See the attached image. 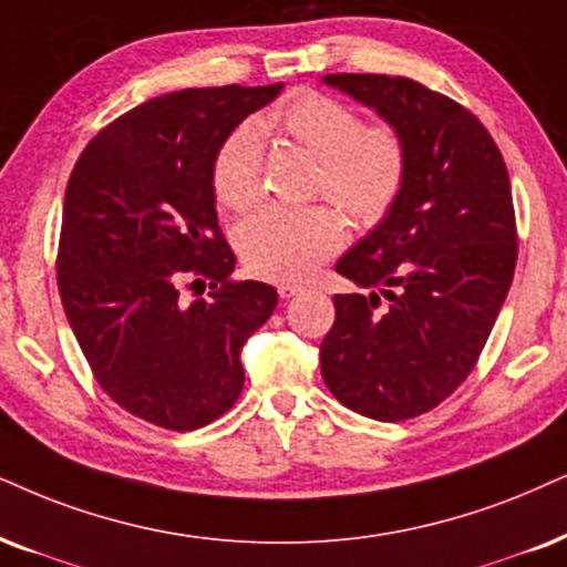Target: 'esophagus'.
<instances>
[{"label":"esophagus","mask_w":567,"mask_h":567,"mask_svg":"<svg viewBox=\"0 0 567 567\" xmlns=\"http://www.w3.org/2000/svg\"><path fill=\"white\" fill-rule=\"evenodd\" d=\"M277 292H279V298H296V296H300V292H303V288H300V285H292V282H282L277 288Z\"/></svg>","instance_id":"1"}]
</instances>
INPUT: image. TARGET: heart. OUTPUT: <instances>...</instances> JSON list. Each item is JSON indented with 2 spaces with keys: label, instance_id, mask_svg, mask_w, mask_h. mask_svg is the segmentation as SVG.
Instances as JSON below:
<instances>
[{
  "label": "heart",
  "instance_id": "heart-1",
  "mask_svg": "<svg viewBox=\"0 0 567 567\" xmlns=\"http://www.w3.org/2000/svg\"><path fill=\"white\" fill-rule=\"evenodd\" d=\"M269 123L317 159L313 196L332 200L358 230H374L390 217L408 181V146L395 125L363 123L353 106L317 91L298 93ZM261 169L259 125L240 123L214 156V196L227 209L248 212L261 198ZM336 210L267 206L240 225L243 264L267 279H306L346 246L348 221Z\"/></svg>",
  "mask_w": 567,
  "mask_h": 567
}]
</instances>
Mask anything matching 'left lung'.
<instances>
[{
    "label": "left lung",
    "instance_id": "1",
    "mask_svg": "<svg viewBox=\"0 0 567 567\" xmlns=\"http://www.w3.org/2000/svg\"><path fill=\"white\" fill-rule=\"evenodd\" d=\"M324 81L374 106L408 146L395 209L334 264L371 292L332 298L319 350L329 392L392 424L453 395L489 340L518 261L511 177L482 120L444 93L371 73Z\"/></svg>",
    "mask_w": 567,
    "mask_h": 567
}]
</instances>
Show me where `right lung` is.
Masks as SVG:
<instances>
[{"mask_svg":"<svg viewBox=\"0 0 567 567\" xmlns=\"http://www.w3.org/2000/svg\"><path fill=\"white\" fill-rule=\"evenodd\" d=\"M282 83L185 89L102 127L64 190L56 288L91 374L120 408L193 432L240 398L243 342L277 290L235 279L212 164L219 143ZM210 296L185 301L183 289Z\"/></svg>","mask_w":567,"mask_h":567,"instance_id":"1","label":"right lung"}]
</instances>
